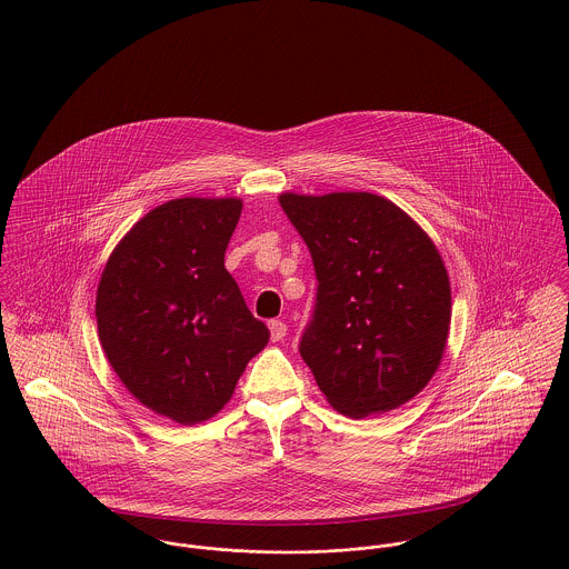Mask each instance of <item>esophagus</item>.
Here are the masks:
<instances>
[{"label": "esophagus", "mask_w": 569, "mask_h": 569, "mask_svg": "<svg viewBox=\"0 0 569 569\" xmlns=\"http://www.w3.org/2000/svg\"><path fill=\"white\" fill-rule=\"evenodd\" d=\"M269 330H271V339L273 341H282L287 337V325L282 320H271L269 322Z\"/></svg>", "instance_id": "obj_1"}]
</instances>
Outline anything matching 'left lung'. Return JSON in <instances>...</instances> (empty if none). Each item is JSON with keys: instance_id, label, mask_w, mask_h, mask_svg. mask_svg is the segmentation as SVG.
Returning <instances> with one entry per match:
<instances>
[{"instance_id": "obj_1", "label": "left lung", "mask_w": 569, "mask_h": 569, "mask_svg": "<svg viewBox=\"0 0 569 569\" xmlns=\"http://www.w3.org/2000/svg\"><path fill=\"white\" fill-rule=\"evenodd\" d=\"M278 201L320 282L300 355L326 401L350 418L403 406L436 375L449 337L440 251L397 203L372 192H284Z\"/></svg>"}]
</instances>
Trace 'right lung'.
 Returning a JSON list of instances; mask_svg holds the SVG:
<instances>
[{"instance_id":"add662e5","label":"right lung","mask_w":569,"mask_h":569,"mask_svg":"<svg viewBox=\"0 0 569 569\" xmlns=\"http://www.w3.org/2000/svg\"><path fill=\"white\" fill-rule=\"evenodd\" d=\"M241 210L237 197L166 201L116 244L98 282L111 368L142 406L179 425L219 413L269 341L226 269Z\"/></svg>"}]
</instances>
